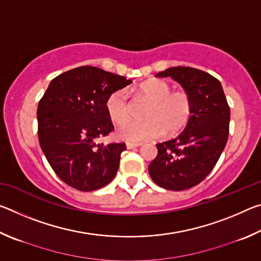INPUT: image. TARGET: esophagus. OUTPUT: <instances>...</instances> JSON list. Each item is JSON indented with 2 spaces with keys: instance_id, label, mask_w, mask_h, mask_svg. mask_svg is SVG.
Instances as JSON below:
<instances>
[{
  "instance_id": "1",
  "label": "esophagus",
  "mask_w": 261,
  "mask_h": 261,
  "mask_svg": "<svg viewBox=\"0 0 261 261\" xmlns=\"http://www.w3.org/2000/svg\"><path fill=\"white\" fill-rule=\"evenodd\" d=\"M141 143H131V141H127L126 143V148H135V147H139V146H141Z\"/></svg>"
}]
</instances>
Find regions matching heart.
<instances>
[{
  "label": "heart",
  "mask_w": 261,
  "mask_h": 261,
  "mask_svg": "<svg viewBox=\"0 0 261 261\" xmlns=\"http://www.w3.org/2000/svg\"><path fill=\"white\" fill-rule=\"evenodd\" d=\"M137 99L149 101L144 110L143 121H127L118 127L117 135L127 141H143L156 138L163 134L171 136L182 130L192 113L191 96L184 90H173L161 79L144 83L135 91ZM106 109L114 123L127 120L134 110V103L124 90L110 94Z\"/></svg>",
  "instance_id": "obj_1"
}]
</instances>
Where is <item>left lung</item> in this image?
<instances>
[{
	"instance_id": "obj_1",
	"label": "left lung",
	"mask_w": 261,
	"mask_h": 261,
	"mask_svg": "<svg viewBox=\"0 0 261 261\" xmlns=\"http://www.w3.org/2000/svg\"><path fill=\"white\" fill-rule=\"evenodd\" d=\"M156 77L178 82L192 100L185 129L176 138L158 143V155L148 166L159 187L182 191L202 182L215 167L228 140L230 108L221 83L199 69L169 68Z\"/></svg>"
}]
</instances>
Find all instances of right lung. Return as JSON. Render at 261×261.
<instances>
[{
  "label": "right lung",
  "mask_w": 261,
  "mask_h": 261,
  "mask_svg": "<svg viewBox=\"0 0 261 261\" xmlns=\"http://www.w3.org/2000/svg\"><path fill=\"white\" fill-rule=\"evenodd\" d=\"M130 79L95 67H78L55 77L38 105L40 147L55 174L79 191L113 180L125 143L96 144L114 130L106 101Z\"/></svg>",
  "instance_id": "right-lung-1"
}]
</instances>
